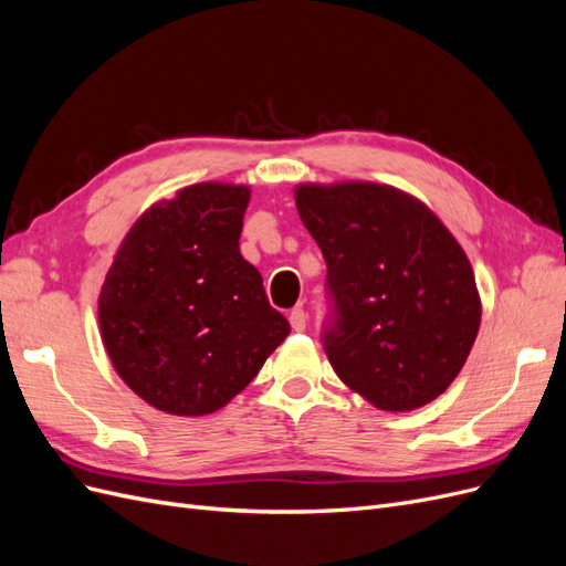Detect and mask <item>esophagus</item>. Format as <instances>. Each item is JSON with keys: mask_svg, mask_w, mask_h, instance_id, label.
Masks as SVG:
<instances>
[{"mask_svg": "<svg viewBox=\"0 0 566 566\" xmlns=\"http://www.w3.org/2000/svg\"><path fill=\"white\" fill-rule=\"evenodd\" d=\"M287 318H290V325H293L295 333H302L306 328V312L302 310V306H295Z\"/></svg>", "mask_w": 566, "mask_h": 566, "instance_id": "obj_1", "label": "esophagus"}]
</instances>
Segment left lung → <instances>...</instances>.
<instances>
[{"label":"left lung","instance_id":"8db88e82","mask_svg":"<svg viewBox=\"0 0 566 566\" xmlns=\"http://www.w3.org/2000/svg\"><path fill=\"white\" fill-rule=\"evenodd\" d=\"M295 202L328 264L323 349L337 378L394 413L434 401L482 321L468 254L427 205L385 184H302Z\"/></svg>","mask_w":566,"mask_h":566}]
</instances>
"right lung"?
Masks as SVG:
<instances>
[{"instance_id":"obj_1","label":"right lung","mask_w":566,"mask_h":566,"mask_svg":"<svg viewBox=\"0 0 566 566\" xmlns=\"http://www.w3.org/2000/svg\"><path fill=\"white\" fill-rule=\"evenodd\" d=\"M248 186L193 184L146 210L98 295L104 347L125 385L169 416H208L290 333L238 238Z\"/></svg>"}]
</instances>
